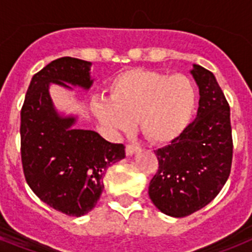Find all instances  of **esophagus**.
<instances>
[{
	"instance_id": "1",
	"label": "esophagus",
	"mask_w": 252,
	"mask_h": 252,
	"mask_svg": "<svg viewBox=\"0 0 252 252\" xmlns=\"http://www.w3.org/2000/svg\"><path fill=\"white\" fill-rule=\"evenodd\" d=\"M140 150L139 146L136 145H131V144H128V145H126V155H133L135 153H137V151Z\"/></svg>"
}]
</instances>
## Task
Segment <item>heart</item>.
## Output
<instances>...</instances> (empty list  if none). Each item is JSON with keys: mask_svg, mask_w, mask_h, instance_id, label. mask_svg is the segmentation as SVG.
<instances>
[{"mask_svg": "<svg viewBox=\"0 0 252 252\" xmlns=\"http://www.w3.org/2000/svg\"><path fill=\"white\" fill-rule=\"evenodd\" d=\"M110 101H95L94 116L113 133L128 132L139 120L154 144H168L187 130L197 107V88L188 75L132 68L108 84Z\"/></svg>", "mask_w": 252, "mask_h": 252, "instance_id": "obj_1", "label": "heart"}]
</instances>
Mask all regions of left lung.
<instances>
[{"label":"left lung","mask_w":252,"mask_h":252,"mask_svg":"<svg viewBox=\"0 0 252 252\" xmlns=\"http://www.w3.org/2000/svg\"><path fill=\"white\" fill-rule=\"evenodd\" d=\"M199 88L197 117L170 145L155 151L159 169L149 197L171 217H186L215 199L232 165L230 106L216 77L194 64L190 70Z\"/></svg>","instance_id":"obj_1"}]
</instances>
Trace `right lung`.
I'll list each match as a JSON object with an SVG mask.
<instances>
[{
    "label": "right lung",
    "instance_id": "obj_1",
    "mask_svg": "<svg viewBox=\"0 0 252 252\" xmlns=\"http://www.w3.org/2000/svg\"><path fill=\"white\" fill-rule=\"evenodd\" d=\"M91 63L64 57L32 77L21 108V161L31 190L59 212L81 217L94 208L107 168L125 158V146L95 131L74 128L75 117L57 112L50 83L90 90Z\"/></svg>",
    "mask_w": 252,
    "mask_h": 252
}]
</instances>
